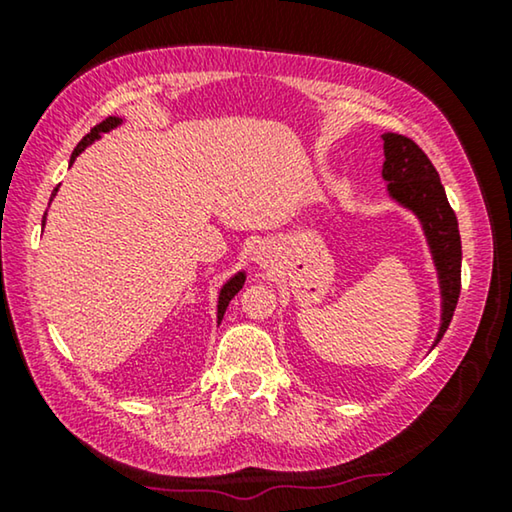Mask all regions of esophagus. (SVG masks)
Returning a JSON list of instances; mask_svg holds the SVG:
<instances>
[{"instance_id": "1", "label": "esophagus", "mask_w": 512, "mask_h": 512, "mask_svg": "<svg viewBox=\"0 0 512 512\" xmlns=\"http://www.w3.org/2000/svg\"><path fill=\"white\" fill-rule=\"evenodd\" d=\"M256 261H261V263H265V254H256Z\"/></svg>"}]
</instances>
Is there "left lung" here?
Instances as JSON below:
<instances>
[{"instance_id":"8db88e82","label":"left lung","mask_w":512,"mask_h":512,"mask_svg":"<svg viewBox=\"0 0 512 512\" xmlns=\"http://www.w3.org/2000/svg\"><path fill=\"white\" fill-rule=\"evenodd\" d=\"M382 139L384 158H387L382 177L389 181L391 198L419 216L438 268L440 289H443V324L433 342L438 345L450 326L461 291V237L457 214L447 202L445 188L429 156L410 137L387 132Z\"/></svg>"}]
</instances>
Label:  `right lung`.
Listing matches in <instances>:
<instances>
[{
  "label": "right lung",
  "mask_w": 512,
  "mask_h": 512,
  "mask_svg": "<svg viewBox=\"0 0 512 512\" xmlns=\"http://www.w3.org/2000/svg\"><path fill=\"white\" fill-rule=\"evenodd\" d=\"M118 123H121V118L109 116V118H104V121H102L100 125H95V128L90 130L88 135L83 137L79 144H76V149H74V153H72V163L76 160V156H79V153H81L83 149H86L88 144H93L95 139L102 135V132H107V130H111V128H116ZM55 191H58V188H55ZM55 191H53V195H55ZM44 223H46V214H44ZM242 284H244V272H240V275H235V277L230 279V282L221 289V293H219V324H221L223 314H226V307H228V303H230V300L235 298V293L242 289Z\"/></svg>",
  "instance_id": "right-lung-1"
}]
</instances>
